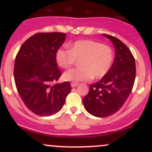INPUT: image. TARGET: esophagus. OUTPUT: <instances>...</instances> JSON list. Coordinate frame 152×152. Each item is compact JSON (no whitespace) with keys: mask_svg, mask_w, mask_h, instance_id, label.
Instances as JSON below:
<instances>
[{"mask_svg":"<svg viewBox=\"0 0 152 152\" xmlns=\"http://www.w3.org/2000/svg\"><path fill=\"white\" fill-rule=\"evenodd\" d=\"M78 84V83H75V82H72V83H71V87H73V88H74V87H76V86H77Z\"/></svg>","mask_w":152,"mask_h":152,"instance_id":"esophagus-1","label":"esophagus"}]
</instances>
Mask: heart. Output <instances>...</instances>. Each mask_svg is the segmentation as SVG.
Wrapping results in <instances>:
<instances>
[{"instance_id":"1","label":"heart","mask_w":152,"mask_h":152,"mask_svg":"<svg viewBox=\"0 0 152 152\" xmlns=\"http://www.w3.org/2000/svg\"><path fill=\"white\" fill-rule=\"evenodd\" d=\"M56 61L63 69H69L80 60L79 69H71L64 74L66 81L77 83L87 81L94 77L102 78L112 66L114 54L109 46L91 40H79L56 52Z\"/></svg>"}]
</instances>
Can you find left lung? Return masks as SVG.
Instances as JSON below:
<instances>
[{"instance_id": "8db88e82", "label": "left lung", "mask_w": 152, "mask_h": 152, "mask_svg": "<svg viewBox=\"0 0 152 152\" xmlns=\"http://www.w3.org/2000/svg\"><path fill=\"white\" fill-rule=\"evenodd\" d=\"M103 35L114 43V63L106 76L90 85L83 99L86 111L97 117H107L121 109L132 92L136 77L135 59L128 47L116 37Z\"/></svg>"}]
</instances>
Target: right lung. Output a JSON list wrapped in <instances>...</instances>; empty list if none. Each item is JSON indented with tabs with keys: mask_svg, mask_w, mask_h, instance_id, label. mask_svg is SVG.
<instances>
[{
	"mask_svg": "<svg viewBox=\"0 0 152 152\" xmlns=\"http://www.w3.org/2000/svg\"><path fill=\"white\" fill-rule=\"evenodd\" d=\"M64 33H38L20 46L15 60V86L26 107L39 116H51L62 109L71 83L58 81L61 76L56 52L66 40Z\"/></svg>",
	"mask_w": 152,
	"mask_h": 152,
	"instance_id": "1",
	"label": "right lung"
}]
</instances>
